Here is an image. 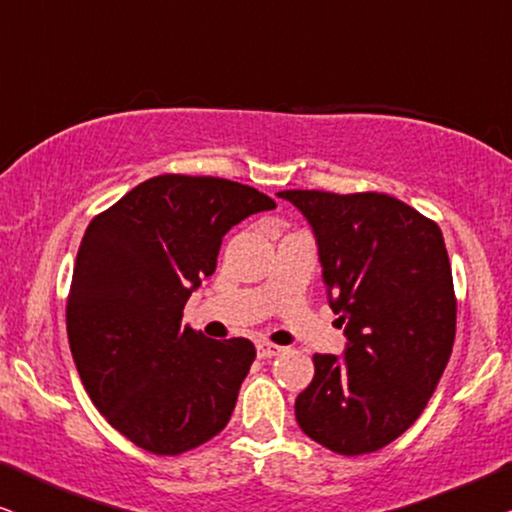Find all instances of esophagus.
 Listing matches in <instances>:
<instances>
[{
	"label": "esophagus",
	"instance_id": "esophagus-1",
	"mask_svg": "<svg viewBox=\"0 0 512 512\" xmlns=\"http://www.w3.org/2000/svg\"><path fill=\"white\" fill-rule=\"evenodd\" d=\"M284 349L282 347H277V345H272V342H265V340H261L256 345V354H258V359H272V356H277V354H282Z\"/></svg>",
	"mask_w": 512,
	"mask_h": 512
}]
</instances>
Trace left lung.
I'll list each match as a JSON object with an SVG mask.
<instances>
[{
  "mask_svg": "<svg viewBox=\"0 0 512 512\" xmlns=\"http://www.w3.org/2000/svg\"><path fill=\"white\" fill-rule=\"evenodd\" d=\"M314 230L345 356L314 354L296 398L305 436L356 457L422 415L457 333L452 268L438 223L387 193L282 191Z\"/></svg>",
  "mask_w": 512,
  "mask_h": 512,
  "instance_id": "8db88e82",
  "label": "left lung"
}]
</instances>
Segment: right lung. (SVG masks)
Wrapping results in <instances>:
<instances>
[{
  "label": "right lung",
  "instance_id": "right-lung-1",
  "mask_svg": "<svg viewBox=\"0 0 512 512\" xmlns=\"http://www.w3.org/2000/svg\"><path fill=\"white\" fill-rule=\"evenodd\" d=\"M275 200L219 177L160 174L97 214L67 296V338L90 401L137 447L193 450L228 424L256 359L247 338L181 324L235 223Z\"/></svg>",
  "mask_w": 512,
  "mask_h": 512
}]
</instances>
